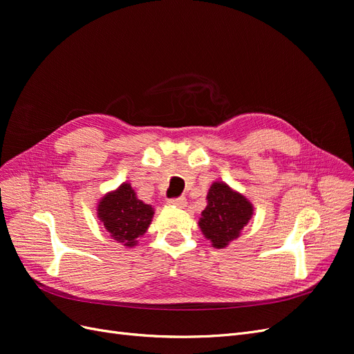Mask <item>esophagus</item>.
Here are the masks:
<instances>
[{"instance_id": "esophagus-1", "label": "esophagus", "mask_w": 354, "mask_h": 354, "mask_svg": "<svg viewBox=\"0 0 354 354\" xmlns=\"http://www.w3.org/2000/svg\"><path fill=\"white\" fill-rule=\"evenodd\" d=\"M168 203H169V205H174V207H178V208H183V207H186L187 201H186V198H185V196H180V198H173V199H169V201H168Z\"/></svg>"}]
</instances>
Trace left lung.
I'll return each instance as SVG.
<instances>
[{
	"mask_svg": "<svg viewBox=\"0 0 354 354\" xmlns=\"http://www.w3.org/2000/svg\"><path fill=\"white\" fill-rule=\"evenodd\" d=\"M208 205L202 211L199 226L216 248H224L239 236L252 216V205L227 185L214 183L208 192Z\"/></svg>",
	"mask_w": 354,
	"mask_h": 354,
	"instance_id": "1",
	"label": "left lung"
}]
</instances>
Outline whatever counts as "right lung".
<instances>
[{
  "label": "right lung",
  "instance_id": "1",
  "mask_svg": "<svg viewBox=\"0 0 354 354\" xmlns=\"http://www.w3.org/2000/svg\"><path fill=\"white\" fill-rule=\"evenodd\" d=\"M97 216L115 241L134 246L136 239L147 230L153 217L152 205L137 199L133 187L124 183L99 203Z\"/></svg>",
  "mask_w": 354,
  "mask_h": 354
}]
</instances>
